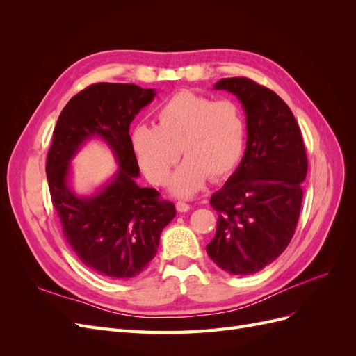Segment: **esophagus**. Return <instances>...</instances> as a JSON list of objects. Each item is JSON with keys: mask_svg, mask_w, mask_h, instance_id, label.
<instances>
[{"mask_svg": "<svg viewBox=\"0 0 356 356\" xmlns=\"http://www.w3.org/2000/svg\"><path fill=\"white\" fill-rule=\"evenodd\" d=\"M175 207H177L178 212H187V211H190V204L186 203V202H181L179 200V202H177Z\"/></svg>", "mask_w": 356, "mask_h": 356, "instance_id": "esophagus-1", "label": "esophagus"}]
</instances>
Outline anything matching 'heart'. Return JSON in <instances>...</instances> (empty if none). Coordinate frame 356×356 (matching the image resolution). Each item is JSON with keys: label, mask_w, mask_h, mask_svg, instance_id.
<instances>
[{"label": "heart", "mask_w": 356, "mask_h": 356, "mask_svg": "<svg viewBox=\"0 0 356 356\" xmlns=\"http://www.w3.org/2000/svg\"><path fill=\"white\" fill-rule=\"evenodd\" d=\"M157 126L136 124L131 145L139 168L156 186H165L170 170L186 160L170 179L177 196L195 195L207 179H222L238 169L248 139L242 106L193 90H179L159 105Z\"/></svg>", "instance_id": "heart-1"}]
</instances>
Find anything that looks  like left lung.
I'll use <instances>...</instances> for the list:
<instances>
[{
    "mask_svg": "<svg viewBox=\"0 0 356 356\" xmlns=\"http://www.w3.org/2000/svg\"><path fill=\"white\" fill-rule=\"evenodd\" d=\"M215 89L242 102L248 139L241 165L211 197L218 221L207 251L222 270L252 275L293 239L307 174L306 148L293 111L273 90L245 77L222 79Z\"/></svg>",
    "mask_w": 356,
    "mask_h": 356,
    "instance_id": "1",
    "label": "left lung"
}]
</instances>
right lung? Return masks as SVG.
Wrapping results in <instances>:
<instances>
[{
  "label": "right lung",
  "instance_id": "right-lung-1",
  "mask_svg": "<svg viewBox=\"0 0 356 356\" xmlns=\"http://www.w3.org/2000/svg\"><path fill=\"white\" fill-rule=\"evenodd\" d=\"M156 92L136 84L96 83L70 99L62 110L46 174L53 207L71 250L90 270L110 279H131L153 260L160 234L175 217V207L160 193L139 187V166L131 145L135 115ZM99 136L118 159L115 178L93 197H77L67 186L69 161L88 138Z\"/></svg>",
  "mask_w": 356,
  "mask_h": 356
}]
</instances>
